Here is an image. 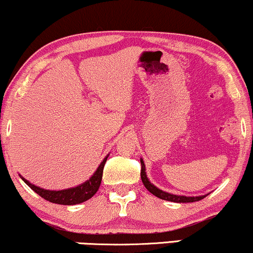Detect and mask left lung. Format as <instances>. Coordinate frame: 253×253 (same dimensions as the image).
<instances>
[{
	"label": "left lung",
	"mask_w": 253,
	"mask_h": 253,
	"mask_svg": "<svg viewBox=\"0 0 253 253\" xmlns=\"http://www.w3.org/2000/svg\"><path fill=\"white\" fill-rule=\"evenodd\" d=\"M140 162H141V180L143 185L146 187V189L149 191L150 194H153L154 196L161 198V200L165 201H169V202H175V203H191V202H196V201H200L204 198L207 195H201V196H184V195H175V194H170L167 193V191L161 190L160 188L156 187L149 181V178L147 177V172H146V166L145 162H143L142 159H140Z\"/></svg>",
	"instance_id": "left-lung-1"
}]
</instances>
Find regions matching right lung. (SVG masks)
Masks as SVG:
<instances>
[{
  "label": "right lung",
  "instance_id": "add662e5",
  "mask_svg": "<svg viewBox=\"0 0 253 253\" xmlns=\"http://www.w3.org/2000/svg\"><path fill=\"white\" fill-rule=\"evenodd\" d=\"M108 158L105 156V159L101 161V164L99 165L97 170L93 172L91 177L87 181H85L84 183L77 185V187L68 188V189L63 190H49V189H43V188L37 187L33 183H30L28 180H25L23 176H21L22 180L25 182V184H28L29 187L33 189L35 193L40 195L41 197H43L44 200L49 201L51 203L56 204H63V206H75V204H79L85 202L91 198L93 195L97 193L99 187H100L101 178H103V171H104V166L106 164V160Z\"/></svg>",
  "mask_w": 253,
  "mask_h": 253
}]
</instances>
